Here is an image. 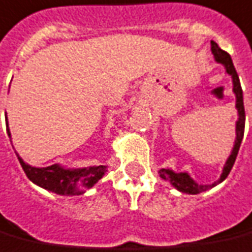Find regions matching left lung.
Listing matches in <instances>:
<instances>
[{
    "mask_svg": "<svg viewBox=\"0 0 252 252\" xmlns=\"http://www.w3.org/2000/svg\"><path fill=\"white\" fill-rule=\"evenodd\" d=\"M211 52L214 55V59H215L216 63L224 65L225 72L228 74H231L232 77V84H234V93L236 96V109H238V121H236V139L235 144H234V148H232V152L228 156V159L225 161L224 167H223V172L220 175V179L212 184H197L195 180H193L187 172H173L172 169L161 168L159 171L160 178L164 179V180H168L169 183L172 184L173 187L176 188L178 191L183 193H191V195H196V193L204 192L207 189H211L212 187H215L216 184L221 183L230 173L232 165L235 163L236 156H238V152H239L240 143H242V139H243V135H245V123H246V113H245V104H243V91H242V87H240L239 77H238V73H236L235 66L232 64V60H231V56L224 52L223 49L219 48V45L211 41Z\"/></svg>",
    "mask_w": 252,
    "mask_h": 252,
    "instance_id": "8db88e82",
    "label": "left lung"
}]
</instances>
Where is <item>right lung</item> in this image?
<instances>
[{
    "instance_id": "add662e5",
    "label": "right lung",
    "mask_w": 252,
    "mask_h": 252,
    "mask_svg": "<svg viewBox=\"0 0 252 252\" xmlns=\"http://www.w3.org/2000/svg\"><path fill=\"white\" fill-rule=\"evenodd\" d=\"M6 132L7 135L10 136L7 123ZM17 158L29 180L48 191L59 193V195H66V196L83 195L87 189L97 183L107 172V165L66 169L59 164H53L45 168H37L25 163L18 155Z\"/></svg>"
}]
</instances>
